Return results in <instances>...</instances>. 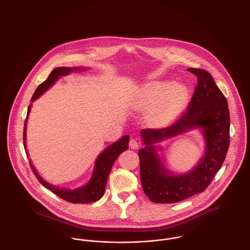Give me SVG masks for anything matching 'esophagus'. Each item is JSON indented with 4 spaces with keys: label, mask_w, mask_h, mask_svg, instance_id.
Listing matches in <instances>:
<instances>
[{
    "label": "esophagus",
    "mask_w": 250,
    "mask_h": 250,
    "mask_svg": "<svg viewBox=\"0 0 250 250\" xmlns=\"http://www.w3.org/2000/svg\"><path fill=\"white\" fill-rule=\"evenodd\" d=\"M129 145L132 149H137L139 147V142L136 139H131L129 141Z\"/></svg>",
    "instance_id": "34e87169"
}]
</instances>
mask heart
Instances as JSON below:
<instances>
[{
    "instance_id": "obj_1",
    "label": "heart",
    "mask_w": 250,
    "mask_h": 250,
    "mask_svg": "<svg viewBox=\"0 0 250 250\" xmlns=\"http://www.w3.org/2000/svg\"><path fill=\"white\" fill-rule=\"evenodd\" d=\"M189 99V90L184 84L155 82L145 85L133 102L136 109L152 107L148 113L153 125H163L177 116Z\"/></svg>"
}]
</instances>
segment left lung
Here are the masks:
<instances>
[{
    "instance_id": "left-lung-1",
    "label": "left lung",
    "mask_w": 250,
    "mask_h": 250,
    "mask_svg": "<svg viewBox=\"0 0 250 250\" xmlns=\"http://www.w3.org/2000/svg\"><path fill=\"white\" fill-rule=\"evenodd\" d=\"M188 71L198 78V84L183 115L165 128L142 131L147 146L139 151L141 181L144 193L155 203H175L205 190L222 166L229 145V111L225 95L209 72L199 68ZM192 127L204 129L206 155L189 174L170 176L160 163L151 144Z\"/></svg>"
}]
</instances>
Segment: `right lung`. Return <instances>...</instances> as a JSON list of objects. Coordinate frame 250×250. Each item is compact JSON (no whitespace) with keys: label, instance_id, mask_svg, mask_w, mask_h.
I'll return each mask as SVG.
<instances>
[{"label":"right lung","instance_id":"right-lung-1","mask_svg":"<svg viewBox=\"0 0 250 250\" xmlns=\"http://www.w3.org/2000/svg\"><path fill=\"white\" fill-rule=\"evenodd\" d=\"M83 70V68H68V67H57L49 74L48 79L40 84L36 88V92L33 95L31 101H34L37 99L40 95H42L45 91H47L48 88L54 83L58 78L61 76H66L70 72L81 71ZM31 109V105L28 107L27 110V116L25 119L23 128V144L24 148H26V123L28 119V115ZM128 142H129V136H124L122 139H120L118 142L112 143L109 145L107 149H105L96 159L95 162V170L93 177L90 180V182L84 186L83 188L67 190V189H62L58 187H53L52 185L48 184L46 181L39 176V174L36 172V168L32 165L30 161V166L32 167V170L36 178L39 181L41 185H43L46 188H48L54 193L56 196H58L61 199L71 202V203H90V202H96L99 199H101L104 195L105 188L107 184V177L110 172V169L113 166V163L115 162L118 155L123 153L124 151L127 150L128 148Z\"/></svg>","mask_w":250,"mask_h":250}]
</instances>
